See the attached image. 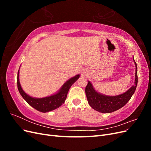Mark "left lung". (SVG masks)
Masks as SVG:
<instances>
[{"label":"left lung","mask_w":151,"mask_h":151,"mask_svg":"<svg viewBox=\"0 0 151 151\" xmlns=\"http://www.w3.org/2000/svg\"><path fill=\"white\" fill-rule=\"evenodd\" d=\"M134 62L136 67L135 85L132 86L130 89L122 94L115 96H108L101 94L94 89L92 84L88 81L85 91L88 103L91 107L99 112L106 113L118 110L125 106L135 93L138 83L137 67L135 60Z\"/></svg>","instance_id":"obj_1"}]
</instances>
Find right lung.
Here are the masks:
<instances>
[{
    "label": "right lung",
    "instance_id": "add662e5",
    "mask_svg": "<svg viewBox=\"0 0 151 151\" xmlns=\"http://www.w3.org/2000/svg\"><path fill=\"white\" fill-rule=\"evenodd\" d=\"M19 70H18L17 72V88L19 93L30 106L43 113L48 112L53 110V109H55L57 108L60 107L62 104L64 103L67 98L68 90H69L71 86L79 79L80 76L78 74L67 81L62 87L60 91L55 94L43 98H34L26 94L24 92V91L22 89L19 80Z\"/></svg>",
    "mask_w": 151,
    "mask_h": 151
}]
</instances>
